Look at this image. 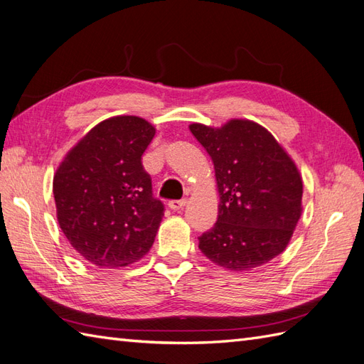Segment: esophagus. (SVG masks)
<instances>
[{
  "label": "esophagus",
  "instance_id": "esophagus-1",
  "mask_svg": "<svg viewBox=\"0 0 364 364\" xmlns=\"http://www.w3.org/2000/svg\"><path fill=\"white\" fill-rule=\"evenodd\" d=\"M186 203H188V200H186V198H183V200H173V201H169V208L172 210H181L186 206Z\"/></svg>",
  "mask_w": 364,
  "mask_h": 364
}]
</instances>
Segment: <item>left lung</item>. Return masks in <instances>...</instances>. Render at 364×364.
<instances>
[{
  "instance_id": "1",
  "label": "left lung",
  "mask_w": 364,
  "mask_h": 364,
  "mask_svg": "<svg viewBox=\"0 0 364 364\" xmlns=\"http://www.w3.org/2000/svg\"><path fill=\"white\" fill-rule=\"evenodd\" d=\"M215 169L218 220L200 250L228 271H252L287 247L303 212V180L266 127L232 118L220 127L189 124Z\"/></svg>"
}]
</instances>
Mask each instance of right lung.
Listing matches in <instances>:
<instances>
[{
    "label": "right lung",
    "instance_id": "1",
    "mask_svg": "<svg viewBox=\"0 0 364 364\" xmlns=\"http://www.w3.org/2000/svg\"><path fill=\"white\" fill-rule=\"evenodd\" d=\"M155 132L141 117H110L64 155L53 175L58 225L92 264L124 267L154 245L164 213L141 155Z\"/></svg>",
    "mask_w": 364,
    "mask_h": 364
}]
</instances>
